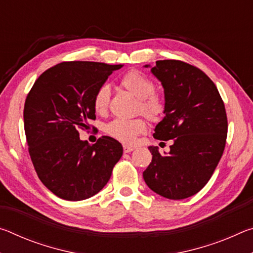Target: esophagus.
Returning a JSON list of instances; mask_svg holds the SVG:
<instances>
[{
	"label": "esophagus",
	"mask_w": 253,
	"mask_h": 253,
	"mask_svg": "<svg viewBox=\"0 0 253 253\" xmlns=\"http://www.w3.org/2000/svg\"><path fill=\"white\" fill-rule=\"evenodd\" d=\"M135 149L134 146H128V145H124V152L125 153H130Z\"/></svg>",
	"instance_id": "obj_1"
}]
</instances>
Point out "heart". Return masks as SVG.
<instances>
[{"instance_id": "heart-1", "label": "heart", "mask_w": 253, "mask_h": 253, "mask_svg": "<svg viewBox=\"0 0 253 253\" xmlns=\"http://www.w3.org/2000/svg\"><path fill=\"white\" fill-rule=\"evenodd\" d=\"M119 85L138 99L137 113L143 114L148 121L158 122L166 113V101L155 93V84L138 70H130L122 77ZM110 90L107 84L97 89L92 97V106L97 114H104L109 104ZM146 130V122L142 117L132 119L116 118L106 126V132L124 144H132L137 137Z\"/></svg>"}]
</instances>
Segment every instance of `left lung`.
Returning a JSON list of instances; mask_svg holds the SVG:
<instances>
[{"label":"left lung","mask_w":253,"mask_h":253,"mask_svg":"<svg viewBox=\"0 0 253 253\" xmlns=\"http://www.w3.org/2000/svg\"><path fill=\"white\" fill-rule=\"evenodd\" d=\"M152 72L166 101L165 117L153 136L173 139V145L168 156L148 147L153 158L143 176L155 193L183 200L202 190L221 160L228 134L224 102L213 81L186 62L158 60Z\"/></svg>","instance_id":"1"}]
</instances>
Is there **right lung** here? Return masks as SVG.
I'll return each instance as SVG.
<instances>
[{"mask_svg":"<svg viewBox=\"0 0 253 253\" xmlns=\"http://www.w3.org/2000/svg\"><path fill=\"white\" fill-rule=\"evenodd\" d=\"M123 65L66 61L45 70L29 91L23 118L29 154L43 185L59 198H91L109 181L123 155L122 144L101 136L90 145L80 139L95 121L92 97ZM93 128V126H92Z\"/></svg>","mask_w":253,"mask_h":253,"instance_id":"right-lung-1","label":"right lung"}]
</instances>
